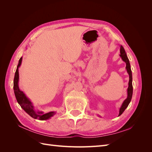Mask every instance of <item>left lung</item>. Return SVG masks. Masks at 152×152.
I'll use <instances>...</instances> for the list:
<instances>
[{"instance_id":"obj_1","label":"left lung","mask_w":152,"mask_h":152,"mask_svg":"<svg viewBox=\"0 0 152 152\" xmlns=\"http://www.w3.org/2000/svg\"><path fill=\"white\" fill-rule=\"evenodd\" d=\"M120 56L122 58V60L124 61H125L126 63V69H127V73H129V87L127 88V98L125 100H124V102H123V103L121 106L120 110H119L118 116H120L124 112V110H125L126 109V108L128 107L129 104V103L131 102V100L132 99V72H131L129 61V59L127 56L126 53L125 52V50H124V49L122 46H121V54H120Z\"/></svg>"}]
</instances>
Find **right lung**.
<instances>
[{
    "label": "right lung",
    "instance_id": "1",
    "mask_svg": "<svg viewBox=\"0 0 152 152\" xmlns=\"http://www.w3.org/2000/svg\"><path fill=\"white\" fill-rule=\"evenodd\" d=\"M21 61H22V57L20 59L19 63H18V65L17 66V68L15 72V79H14V82H13V89H14V91H15V94L17 102L21 106V107L32 118L38 119V120H41V121L47 120V119H49L51 117H53L56 113L54 112H50L47 113H43L42 112H36L34 109V107L33 105H32L30 101L26 98V96L23 93V92L20 91L19 89V86H18V80H19L18 68H19L20 66L21 65Z\"/></svg>",
    "mask_w": 152,
    "mask_h": 152
}]
</instances>
